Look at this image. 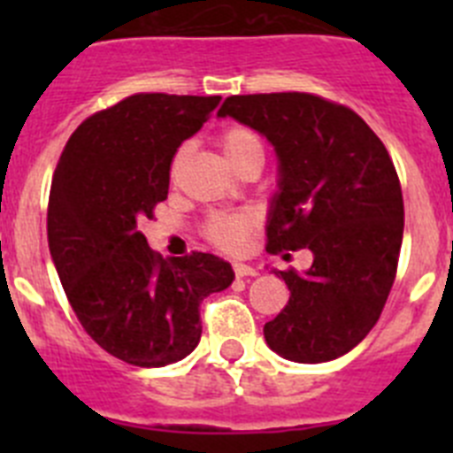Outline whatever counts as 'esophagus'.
<instances>
[{"instance_id":"obj_1","label":"esophagus","mask_w":453,"mask_h":453,"mask_svg":"<svg viewBox=\"0 0 453 453\" xmlns=\"http://www.w3.org/2000/svg\"><path fill=\"white\" fill-rule=\"evenodd\" d=\"M234 270H235V276H238V279H250V276L258 274V270L251 265H247V263H234Z\"/></svg>"}]
</instances>
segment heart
Segmentation results:
<instances>
[{"label": "heart", "mask_w": 453, "mask_h": 453, "mask_svg": "<svg viewBox=\"0 0 453 453\" xmlns=\"http://www.w3.org/2000/svg\"><path fill=\"white\" fill-rule=\"evenodd\" d=\"M219 147L231 167L238 161L247 158L251 154H263L261 138L247 127H229L219 135ZM251 222L247 215L240 213H218L208 219L206 234L213 240L215 245L224 247V250H235V247L245 240L247 231H250Z\"/></svg>", "instance_id": "heart-1"}]
</instances>
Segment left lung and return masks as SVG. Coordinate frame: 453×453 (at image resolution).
<instances>
[{"mask_svg":"<svg viewBox=\"0 0 453 453\" xmlns=\"http://www.w3.org/2000/svg\"><path fill=\"white\" fill-rule=\"evenodd\" d=\"M234 118L274 147L267 251L308 250L313 265L279 272L286 308L263 326L272 351L326 363L372 331L397 274L403 199L386 147L354 111L306 92L234 95Z\"/></svg>","mask_w":453,"mask_h":453,"instance_id":"left-lung-1","label":"left lung"}]
</instances>
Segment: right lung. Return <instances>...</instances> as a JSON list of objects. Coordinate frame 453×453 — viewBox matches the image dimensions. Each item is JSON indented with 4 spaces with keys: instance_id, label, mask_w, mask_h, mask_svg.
<instances>
[{
    "instance_id": "right-lung-1",
    "label": "right lung",
    "mask_w": 453,
    "mask_h": 453,
    "mask_svg": "<svg viewBox=\"0 0 453 453\" xmlns=\"http://www.w3.org/2000/svg\"><path fill=\"white\" fill-rule=\"evenodd\" d=\"M219 99L163 92L122 99L70 135L51 179L47 240L63 290L88 335L131 365L163 367L195 351L199 303L235 279L215 254L165 261L138 231L167 199L179 145Z\"/></svg>"
}]
</instances>
